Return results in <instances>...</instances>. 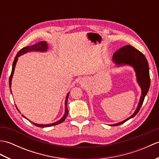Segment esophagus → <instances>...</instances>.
I'll return each instance as SVG.
<instances>
[{"label": "esophagus", "mask_w": 159, "mask_h": 159, "mask_svg": "<svg viewBox=\"0 0 159 159\" xmlns=\"http://www.w3.org/2000/svg\"><path fill=\"white\" fill-rule=\"evenodd\" d=\"M80 84H83V80H80Z\"/></svg>", "instance_id": "1"}]
</instances>
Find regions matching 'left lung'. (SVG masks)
Wrapping results in <instances>:
<instances>
[{
  "mask_svg": "<svg viewBox=\"0 0 159 159\" xmlns=\"http://www.w3.org/2000/svg\"><path fill=\"white\" fill-rule=\"evenodd\" d=\"M113 61L117 66L129 65L133 67L135 71L137 83L141 89V96L134 113L130 117L121 122L110 125V126H118L130 120V118L134 117L139 112L143 104L145 97L149 90L150 78L149 66L146 57L142 52L134 48L133 46L127 45L118 50L113 54Z\"/></svg>",
  "mask_w": 159,
  "mask_h": 159,
  "instance_id": "8db88e82",
  "label": "left lung"
}]
</instances>
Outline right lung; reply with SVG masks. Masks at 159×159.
Segmentation results:
<instances>
[{"mask_svg": "<svg viewBox=\"0 0 159 159\" xmlns=\"http://www.w3.org/2000/svg\"><path fill=\"white\" fill-rule=\"evenodd\" d=\"M47 49H48V44L46 43V42H40L38 43H36L35 44L31 45V46H26L25 47V48H22L21 50H20V51L17 54L14 61H13V65H12V70H11V75H10L9 77V87H10V90H11V80H12V78H13V72H14V70H15V67L16 65V63L18 61V58L20 56L23 55V54L26 53L28 52H31V51H39V52H46L47 51ZM68 96H69V93L67 94V96H66V102H65V113H64L63 116L61 118V119L56 121L55 123H52V124H35V123H33V121H30L31 123H33V124L35 125V126H38V127H41V128H44V127H50V126H55V125L57 124H59L61 123H62L63 121L66 119V117L67 116V115H68V109H67V98H68ZM17 108V107H16ZM17 109H18V108H17ZM18 111H19V110L18 109ZM20 112V111H19ZM22 117H24L26 119H27V118L25 117V116L22 115ZM28 120V119H27Z\"/></svg>", "mask_w": 159, "mask_h": 159, "instance_id": "1", "label": "right lung"}]
</instances>
